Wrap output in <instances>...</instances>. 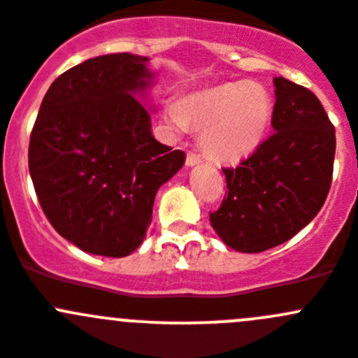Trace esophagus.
<instances>
[{"label":"esophagus","instance_id":"34e87169","mask_svg":"<svg viewBox=\"0 0 358 358\" xmlns=\"http://www.w3.org/2000/svg\"><path fill=\"white\" fill-rule=\"evenodd\" d=\"M201 162H203V159L199 155H196V153H192V152L187 153L185 164L189 166V168H192V166H198V164H201Z\"/></svg>","mask_w":358,"mask_h":358}]
</instances>
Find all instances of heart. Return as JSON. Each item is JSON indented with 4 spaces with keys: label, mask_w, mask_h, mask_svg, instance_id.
Wrapping results in <instances>:
<instances>
[{
    "label": "heart",
    "mask_w": 358,
    "mask_h": 358,
    "mask_svg": "<svg viewBox=\"0 0 358 358\" xmlns=\"http://www.w3.org/2000/svg\"><path fill=\"white\" fill-rule=\"evenodd\" d=\"M273 100L259 83L235 81L168 103L178 130H203V148L217 160H240L259 148L272 122Z\"/></svg>",
    "instance_id": "b5f03b06"
}]
</instances>
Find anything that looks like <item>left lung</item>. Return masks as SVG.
Returning <instances> with one entry per match:
<instances>
[{
  "label": "left lung",
  "mask_w": 358,
  "mask_h": 358,
  "mask_svg": "<svg viewBox=\"0 0 358 358\" xmlns=\"http://www.w3.org/2000/svg\"><path fill=\"white\" fill-rule=\"evenodd\" d=\"M273 134L238 168L210 224L238 252L280 245L318 215L332 183L336 130L313 92L273 78Z\"/></svg>",
  "instance_id": "obj_1"
}]
</instances>
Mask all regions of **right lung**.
Masks as SVG:
<instances>
[{"instance_id": "add662e5", "label": "right lung", "mask_w": 358, "mask_h": 358, "mask_svg": "<svg viewBox=\"0 0 358 358\" xmlns=\"http://www.w3.org/2000/svg\"><path fill=\"white\" fill-rule=\"evenodd\" d=\"M146 56L106 55L63 72L43 96L28 164L52 228L85 252L123 258L152 222L160 185L185 164L152 134Z\"/></svg>"}]
</instances>
